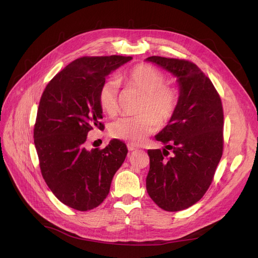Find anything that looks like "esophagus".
<instances>
[{
    "label": "esophagus",
    "instance_id": "1",
    "mask_svg": "<svg viewBox=\"0 0 258 258\" xmlns=\"http://www.w3.org/2000/svg\"><path fill=\"white\" fill-rule=\"evenodd\" d=\"M127 148L130 152H134V151H137L138 147H136L135 145H132V144H127Z\"/></svg>",
    "mask_w": 258,
    "mask_h": 258
}]
</instances>
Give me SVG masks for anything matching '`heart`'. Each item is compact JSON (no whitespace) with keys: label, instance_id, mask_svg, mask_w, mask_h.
I'll return each instance as SVG.
<instances>
[{"label":"heart","instance_id":"obj_1","mask_svg":"<svg viewBox=\"0 0 258 258\" xmlns=\"http://www.w3.org/2000/svg\"><path fill=\"white\" fill-rule=\"evenodd\" d=\"M119 85L143 94L139 117H125L115 121L110 128L112 137L130 144H140L156 132L158 123L164 125L172 119L180 103V91L166 84V75L158 68L139 63L117 78ZM116 81L107 80L99 90V103L110 116L118 112L119 88Z\"/></svg>","mask_w":258,"mask_h":258}]
</instances>
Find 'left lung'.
I'll use <instances>...</instances> for the list:
<instances>
[{"label": "left lung", "instance_id": "8db88e82", "mask_svg": "<svg viewBox=\"0 0 258 258\" xmlns=\"http://www.w3.org/2000/svg\"><path fill=\"white\" fill-rule=\"evenodd\" d=\"M177 76L180 103L156 139L163 151L148 150L150 171L146 190L166 211L192 206L206 194L224 150V111L220 94L209 77L189 60L151 56ZM168 150L173 155L168 157Z\"/></svg>", "mask_w": 258, "mask_h": 258}]
</instances>
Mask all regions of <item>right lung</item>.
<instances>
[{
	"label": "right lung",
	"mask_w": 258,
	"mask_h": 258,
	"mask_svg": "<svg viewBox=\"0 0 258 258\" xmlns=\"http://www.w3.org/2000/svg\"><path fill=\"white\" fill-rule=\"evenodd\" d=\"M132 56H83L54 76L40 97L33 138L43 178L61 203L79 211L99 206L127 155L124 142L88 151V133L100 131L99 90Z\"/></svg>",
	"instance_id": "1"
}]
</instances>
